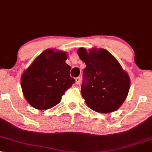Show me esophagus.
<instances>
[{
	"label": "esophagus",
	"mask_w": 152,
	"mask_h": 152,
	"mask_svg": "<svg viewBox=\"0 0 152 152\" xmlns=\"http://www.w3.org/2000/svg\"><path fill=\"white\" fill-rule=\"evenodd\" d=\"M76 83L77 84V85H79V84L80 83V81H81V78H80V76H78V77L76 78Z\"/></svg>",
	"instance_id": "esophagus-1"
}]
</instances>
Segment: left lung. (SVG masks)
<instances>
[{"label": "left lung", "mask_w": 152, "mask_h": 152, "mask_svg": "<svg viewBox=\"0 0 152 152\" xmlns=\"http://www.w3.org/2000/svg\"><path fill=\"white\" fill-rule=\"evenodd\" d=\"M86 67L83 70L81 94L93 110L109 113L118 109L127 97L130 78L116 59L104 49L78 50Z\"/></svg>", "instance_id": "left-lung-1"}]
</instances>
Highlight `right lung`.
Returning <instances> with one entry per match:
<instances>
[{
	"label": "right lung",
	"mask_w": 152,
	"mask_h": 152,
	"mask_svg": "<svg viewBox=\"0 0 152 152\" xmlns=\"http://www.w3.org/2000/svg\"><path fill=\"white\" fill-rule=\"evenodd\" d=\"M66 53L48 49L43 52L23 73L21 86L26 101L34 108L45 110L60 102L62 96L75 83Z\"/></svg>",
	"instance_id": "add662e5"
}]
</instances>
